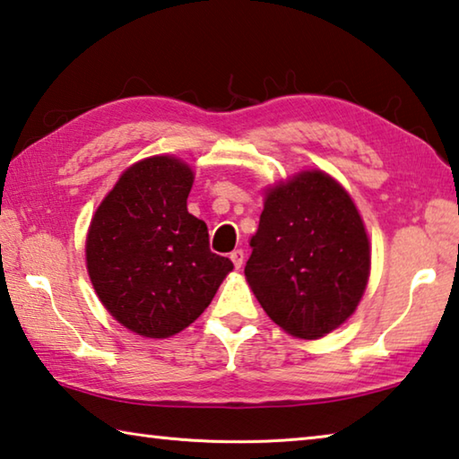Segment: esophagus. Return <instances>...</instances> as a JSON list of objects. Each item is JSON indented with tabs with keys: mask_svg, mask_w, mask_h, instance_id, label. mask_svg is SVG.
<instances>
[{
	"mask_svg": "<svg viewBox=\"0 0 459 459\" xmlns=\"http://www.w3.org/2000/svg\"><path fill=\"white\" fill-rule=\"evenodd\" d=\"M230 261L235 263V267H237V269L243 267V263H245V253H243V248H235V251L230 253Z\"/></svg>",
	"mask_w": 459,
	"mask_h": 459,
	"instance_id": "esophagus-1",
	"label": "esophagus"
}]
</instances>
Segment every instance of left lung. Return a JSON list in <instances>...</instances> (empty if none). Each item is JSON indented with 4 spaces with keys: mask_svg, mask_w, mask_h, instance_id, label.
<instances>
[{
    "mask_svg": "<svg viewBox=\"0 0 459 459\" xmlns=\"http://www.w3.org/2000/svg\"><path fill=\"white\" fill-rule=\"evenodd\" d=\"M247 281L291 336L316 340L344 324L370 273L368 237L352 198L324 172H304L267 192Z\"/></svg>",
    "mask_w": 459,
    "mask_h": 459,
    "instance_id": "obj_1",
    "label": "left lung"
}]
</instances>
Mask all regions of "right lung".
<instances>
[{
	"label": "right lung",
	"instance_id": "1",
	"mask_svg": "<svg viewBox=\"0 0 459 459\" xmlns=\"http://www.w3.org/2000/svg\"><path fill=\"white\" fill-rule=\"evenodd\" d=\"M192 182L180 160L153 155L131 166L92 216V287L108 314L139 336L188 328L235 267L211 251L206 224L186 208Z\"/></svg>",
	"mask_w": 459,
	"mask_h": 459
}]
</instances>
